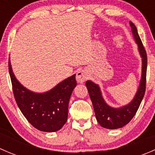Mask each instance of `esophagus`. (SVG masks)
Listing matches in <instances>:
<instances>
[{
	"instance_id": "1",
	"label": "esophagus",
	"mask_w": 155,
	"mask_h": 155,
	"mask_svg": "<svg viewBox=\"0 0 155 155\" xmlns=\"http://www.w3.org/2000/svg\"><path fill=\"white\" fill-rule=\"evenodd\" d=\"M87 78V72L85 70H81L79 71H78L76 73V80L79 83H82L83 82H85Z\"/></svg>"
}]
</instances>
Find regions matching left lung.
Returning a JSON list of instances; mask_svg holds the SVG:
<instances>
[{
	"label": "left lung",
	"instance_id": "8db88e82",
	"mask_svg": "<svg viewBox=\"0 0 155 155\" xmlns=\"http://www.w3.org/2000/svg\"><path fill=\"white\" fill-rule=\"evenodd\" d=\"M130 25L132 28L134 39L138 45L139 51L143 58V73L141 82L134 99L131 101L130 104L125 107L120 109L112 108L109 107L103 99L98 85L92 82L91 81L86 82V87L93 104L97 120L101 126L107 129H118L128 124L137 113L145 95L147 72L146 51L139 36L136 26L131 21H130Z\"/></svg>",
	"mask_w": 155,
	"mask_h": 155
}]
</instances>
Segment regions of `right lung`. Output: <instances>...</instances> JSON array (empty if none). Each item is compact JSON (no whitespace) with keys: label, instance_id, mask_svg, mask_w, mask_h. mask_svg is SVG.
Returning a JSON list of instances; mask_svg holds the SVG:
<instances>
[{"label":"right lung","instance_id":"obj_1","mask_svg":"<svg viewBox=\"0 0 155 155\" xmlns=\"http://www.w3.org/2000/svg\"><path fill=\"white\" fill-rule=\"evenodd\" d=\"M8 67L14 97L30 124L44 132L61 129L68 120L69 101L76 86V75L64 80L49 91L37 94L30 91L17 81L10 61Z\"/></svg>","mask_w":155,"mask_h":155}]
</instances>
